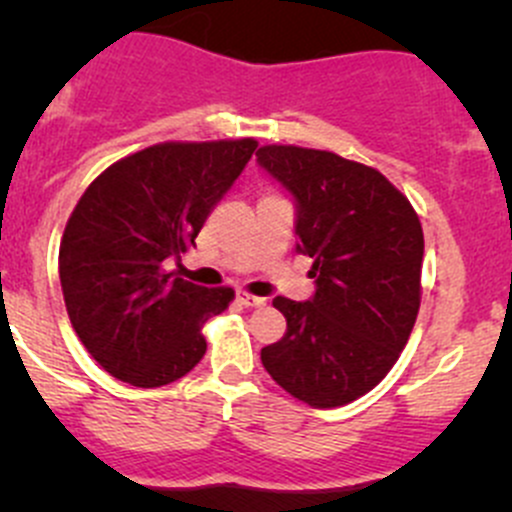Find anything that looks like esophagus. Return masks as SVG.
Segmentation results:
<instances>
[{
    "instance_id": "1",
    "label": "esophagus",
    "mask_w": 512,
    "mask_h": 512,
    "mask_svg": "<svg viewBox=\"0 0 512 512\" xmlns=\"http://www.w3.org/2000/svg\"><path fill=\"white\" fill-rule=\"evenodd\" d=\"M235 299L240 304H245V307H262V304L267 302L265 297H255V294H250V292H237Z\"/></svg>"
}]
</instances>
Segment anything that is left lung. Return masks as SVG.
Returning <instances> with one entry per match:
<instances>
[{
	"mask_svg": "<svg viewBox=\"0 0 512 512\" xmlns=\"http://www.w3.org/2000/svg\"><path fill=\"white\" fill-rule=\"evenodd\" d=\"M257 163L292 193L297 250L317 282L307 302L272 299L287 332L262 349V366L314 409L352 404L389 374L416 324L418 215L379 170L337 153L262 146Z\"/></svg>",
	"mask_w": 512,
	"mask_h": 512,
	"instance_id": "8db88e82",
	"label": "left lung"
}]
</instances>
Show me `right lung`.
Masks as SVG:
<instances>
[{
	"instance_id": "add662e5",
	"label": "right lung",
	"mask_w": 512,
	"mask_h": 512,
	"mask_svg": "<svg viewBox=\"0 0 512 512\" xmlns=\"http://www.w3.org/2000/svg\"><path fill=\"white\" fill-rule=\"evenodd\" d=\"M255 148V138L158 143L108 165L81 195L61 237V292L81 344L111 376L156 389L203 359V324L235 292L175 277L168 262L195 247Z\"/></svg>"
}]
</instances>
